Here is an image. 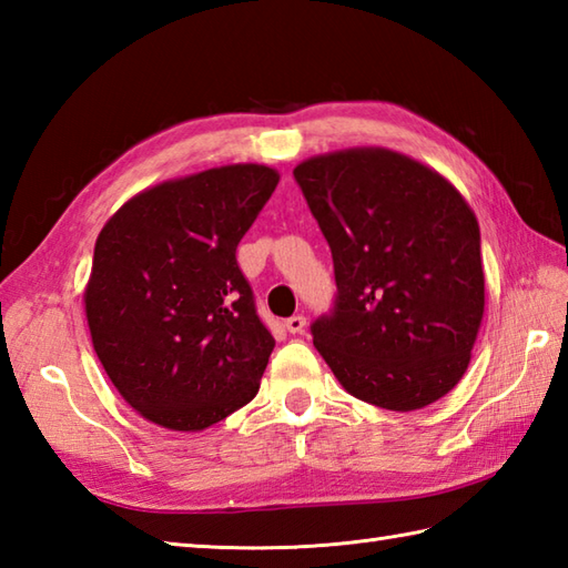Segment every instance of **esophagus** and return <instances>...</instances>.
I'll return each instance as SVG.
<instances>
[{
  "mask_svg": "<svg viewBox=\"0 0 568 568\" xmlns=\"http://www.w3.org/2000/svg\"><path fill=\"white\" fill-rule=\"evenodd\" d=\"M307 327V320L303 315H293L291 320H285V329L291 334H303Z\"/></svg>",
  "mask_w": 568,
  "mask_h": 568,
  "instance_id": "34e87169",
  "label": "esophagus"
}]
</instances>
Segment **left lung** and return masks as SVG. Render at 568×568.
I'll list each match as a JSON object with an SVG mask.
<instances>
[{
	"label": "left lung",
	"mask_w": 568,
	"mask_h": 568,
	"mask_svg": "<svg viewBox=\"0 0 568 568\" xmlns=\"http://www.w3.org/2000/svg\"><path fill=\"white\" fill-rule=\"evenodd\" d=\"M329 241L336 307L312 342L342 388L413 413L464 378L486 310L480 229L462 192L413 155L332 151L293 171Z\"/></svg>",
	"instance_id": "obj_1"
}]
</instances>
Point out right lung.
Wrapping results in <instances>:
<instances>
[{
	"mask_svg": "<svg viewBox=\"0 0 568 568\" xmlns=\"http://www.w3.org/2000/svg\"><path fill=\"white\" fill-rule=\"evenodd\" d=\"M277 180L261 163L163 180L102 226L84 317L104 373L153 425L202 432L258 393L275 339L236 246Z\"/></svg>",
	"mask_w": 568,
	"mask_h": 568,
	"instance_id": "right-lung-1",
	"label": "right lung"
}]
</instances>
